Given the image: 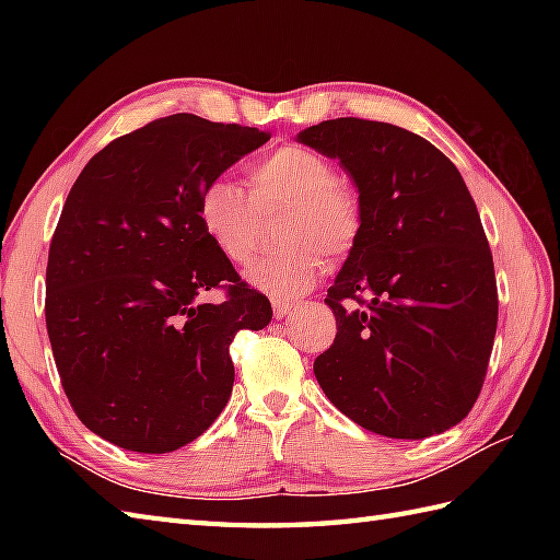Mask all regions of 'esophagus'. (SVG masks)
I'll list each match as a JSON object with an SVG mask.
<instances>
[{
    "mask_svg": "<svg viewBox=\"0 0 560 560\" xmlns=\"http://www.w3.org/2000/svg\"><path fill=\"white\" fill-rule=\"evenodd\" d=\"M271 305H273V317H277V319L287 317L289 313L295 311V307H301L299 301H273Z\"/></svg>",
    "mask_w": 560,
    "mask_h": 560,
    "instance_id": "obj_1",
    "label": "esophagus"
}]
</instances>
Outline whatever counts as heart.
I'll return each instance as SVG.
<instances>
[{
	"label": "heart",
	"instance_id": "1",
	"mask_svg": "<svg viewBox=\"0 0 560 560\" xmlns=\"http://www.w3.org/2000/svg\"><path fill=\"white\" fill-rule=\"evenodd\" d=\"M249 195L253 199L229 177H211L197 195V221L225 259L243 265L255 243L254 207L283 205L277 221V237L283 245L253 259L245 269L247 281L261 291L293 295L311 289L325 267V255L343 259L361 241L359 189L337 175L323 151L295 141L271 149L249 168Z\"/></svg>",
	"mask_w": 560,
	"mask_h": 560
}]
</instances>
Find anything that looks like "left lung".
Instances as JSON below:
<instances>
[{"mask_svg":"<svg viewBox=\"0 0 560 560\" xmlns=\"http://www.w3.org/2000/svg\"><path fill=\"white\" fill-rule=\"evenodd\" d=\"M299 141L339 159L363 233L325 303L335 343L315 359L327 399L387 438L457 425L479 399L498 325L493 255L459 171L389 122L337 117Z\"/></svg>","mask_w":560,"mask_h":560,"instance_id":"obj_1","label":"left lung"}]
</instances>
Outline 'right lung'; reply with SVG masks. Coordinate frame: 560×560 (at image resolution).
Returning a JSON list of instances; mask_svg holds the SVG:
<instances>
[{"label": "right lung", "instance_id": "add662e5", "mask_svg": "<svg viewBox=\"0 0 560 560\" xmlns=\"http://www.w3.org/2000/svg\"><path fill=\"white\" fill-rule=\"evenodd\" d=\"M257 127L177 113L113 139L69 189L45 271V325L65 395L108 443L163 455L217 421L231 341L269 325L197 221L201 185L269 141ZM223 288L221 304H199Z\"/></svg>", "mask_w": 560, "mask_h": 560}]
</instances>
